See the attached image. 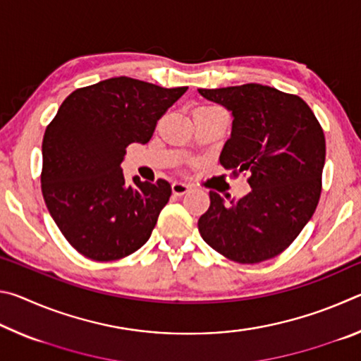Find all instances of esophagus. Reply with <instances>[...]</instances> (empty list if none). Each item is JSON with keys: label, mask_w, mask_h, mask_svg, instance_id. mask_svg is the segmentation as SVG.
I'll return each mask as SVG.
<instances>
[{"label": "esophagus", "mask_w": 361, "mask_h": 361, "mask_svg": "<svg viewBox=\"0 0 361 361\" xmlns=\"http://www.w3.org/2000/svg\"><path fill=\"white\" fill-rule=\"evenodd\" d=\"M189 189H191V188H189V185H186V183H183V181H175L172 185V191H173L175 195L186 194Z\"/></svg>", "instance_id": "esophagus-1"}]
</instances>
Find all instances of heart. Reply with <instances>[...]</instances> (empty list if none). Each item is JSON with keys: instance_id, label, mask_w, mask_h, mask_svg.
<instances>
[{"instance_id": "obj_1", "label": "heart", "mask_w": 361, "mask_h": 361, "mask_svg": "<svg viewBox=\"0 0 361 361\" xmlns=\"http://www.w3.org/2000/svg\"><path fill=\"white\" fill-rule=\"evenodd\" d=\"M210 108H218V106H210Z\"/></svg>"}]
</instances>
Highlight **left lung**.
Instances as JSON below:
<instances>
[{"instance_id": "8db88e82", "label": "left lung", "mask_w": 361, "mask_h": 361, "mask_svg": "<svg viewBox=\"0 0 361 361\" xmlns=\"http://www.w3.org/2000/svg\"><path fill=\"white\" fill-rule=\"evenodd\" d=\"M204 99L232 113V130L219 162L248 172L242 199L210 191L199 218L209 245L240 264L271 259L291 245L319 204L325 135L312 109L298 95L261 84L199 89Z\"/></svg>"}]
</instances>
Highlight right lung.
I'll return each instance as SVG.
<instances>
[{"instance_id":"right-lung-1","label":"right lung","mask_w":361,"mask_h":361,"mask_svg":"<svg viewBox=\"0 0 361 361\" xmlns=\"http://www.w3.org/2000/svg\"><path fill=\"white\" fill-rule=\"evenodd\" d=\"M188 87L119 76L76 89L42 138V197L65 239L85 258L114 261L148 242L169 202V181L124 178L130 143H148Z\"/></svg>"}]
</instances>
